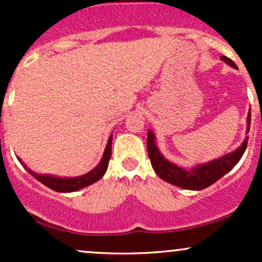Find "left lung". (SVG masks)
Segmentation results:
<instances>
[{
  "label": "left lung",
  "instance_id": "obj_1",
  "mask_svg": "<svg viewBox=\"0 0 262 262\" xmlns=\"http://www.w3.org/2000/svg\"><path fill=\"white\" fill-rule=\"evenodd\" d=\"M222 60L230 65L231 68H235L236 65L234 61L228 56H222ZM250 122H251V113L248 114V133L250 130ZM249 137L245 138L242 145L237 148L235 151L230 154L224 155L223 158H219L217 160H213L207 164L198 165V166L187 171L181 169L175 164H171L167 161L159 151V149L155 145V139L152 132H148V155L151 162L152 169L158 173V176L164 181L172 183V185L179 186V187L185 189H193V191H200V189L209 187L214 182H217L222 176H224L228 171H230L234 166L239 162L244 154L246 146H248Z\"/></svg>",
  "mask_w": 262,
  "mask_h": 262
}]
</instances>
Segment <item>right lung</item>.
Instances as JSON below:
<instances>
[{
    "label": "right lung",
    "mask_w": 262,
    "mask_h": 262,
    "mask_svg": "<svg viewBox=\"0 0 262 262\" xmlns=\"http://www.w3.org/2000/svg\"><path fill=\"white\" fill-rule=\"evenodd\" d=\"M111 155H112V135L108 139L106 150H104V154L102 156V160L100 164L97 165L96 169L90 171L86 175L79 176V177H71V179H60V177H54V176H48V175H38V173L33 172L23 164V166L26 167L31 175H33L39 182H41L47 187L54 189L56 192H74L77 189L87 187V186L92 185L96 181L101 179L104 175V172L107 171L108 162H110ZM19 161H22L20 159H18Z\"/></svg>",
    "instance_id": "right-lung-1"
}]
</instances>
